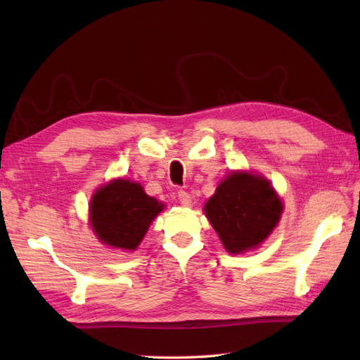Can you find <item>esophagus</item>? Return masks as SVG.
<instances>
[{
  "mask_svg": "<svg viewBox=\"0 0 360 360\" xmlns=\"http://www.w3.org/2000/svg\"><path fill=\"white\" fill-rule=\"evenodd\" d=\"M178 200L182 205H186V207H188V205H192V196H190L188 192H186V190H179L178 192Z\"/></svg>",
  "mask_w": 360,
  "mask_h": 360,
  "instance_id": "1",
  "label": "esophagus"
}]
</instances>
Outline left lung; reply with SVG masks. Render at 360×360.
Masks as SVG:
<instances>
[{
  "label": "left lung",
  "instance_id": "obj_1",
  "mask_svg": "<svg viewBox=\"0 0 360 360\" xmlns=\"http://www.w3.org/2000/svg\"><path fill=\"white\" fill-rule=\"evenodd\" d=\"M204 209L226 250L241 254L271 235L283 205L267 179L252 173H232Z\"/></svg>",
  "mask_w": 360,
  "mask_h": 360
}]
</instances>
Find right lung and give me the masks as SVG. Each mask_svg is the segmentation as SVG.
Wrapping results in <instances>:
<instances>
[{
    "instance_id": "add662e5",
    "label": "right lung",
    "mask_w": 360,
    "mask_h": 360,
    "mask_svg": "<svg viewBox=\"0 0 360 360\" xmlns=\"http://www.w3.org/2000/svg\"><path fill=\"white\" fill-rule=\"evenodd\" d=\"M164 205L137 182L117 179L97 190L91 201V226L102 243L134 250Z\"/></svg>"
}]
</instances>
